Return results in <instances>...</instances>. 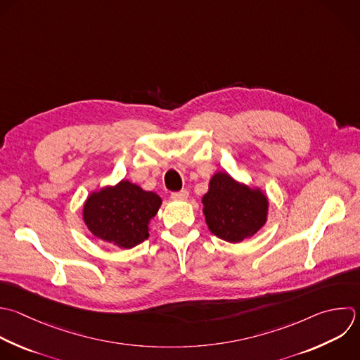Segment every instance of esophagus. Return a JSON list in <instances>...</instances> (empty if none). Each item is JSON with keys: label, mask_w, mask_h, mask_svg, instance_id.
<instances>
[{"label": "esophagus", "mask_w": 360, "mask_h": 360, "mask_svg": "<svg viewBox=\"0 0 360 360\" xmlns=\"http://www.w3.org/2000/svg\"><path fill=\"white\" fill-rule=\"evenodd\" d=\"M187 197H188L187 190H180V191L172 193V198H174V200H187Z\"/></svg>", "instance_id": "esophagus-1"}]
</instances>
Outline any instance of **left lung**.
<instances>
[{
    "label": "left lung",
    "mask_w": 360,
    "mask_h": 360,
    "mask_svg": "<svg viewBox=\"0 0 360 360\" xmlns=\"http://www.w3.org/2000/svg\"><path fill=\"white\" fill-rule=\"evenodd\" d=\"M201 201L208 229L231 243L253 236L267 221L269 201L263 191L238 183L224 172L212 176Z\"/></svg>",
    "instance_id": "obj_1"
}]
</instances>
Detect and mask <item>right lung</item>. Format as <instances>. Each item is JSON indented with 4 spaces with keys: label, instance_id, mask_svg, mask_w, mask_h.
<instances>
[{
    "label": "right lung",
    "instance_id": "1",
    "mask_svg": "<svg viewBox=\"0 0 360 360\" xmlns=\"http://www.w3.org/2000/svg\"><path fill=\"white\" fill-rule=\"evenodd\" d=\"M162 198L153 191L121 180L89 195L83 219L98 239L131 249L149 236V222L158 214Z\"/></svg>",
    "mask_w": 360,
    "mask_h": 360
}]
</instances>
